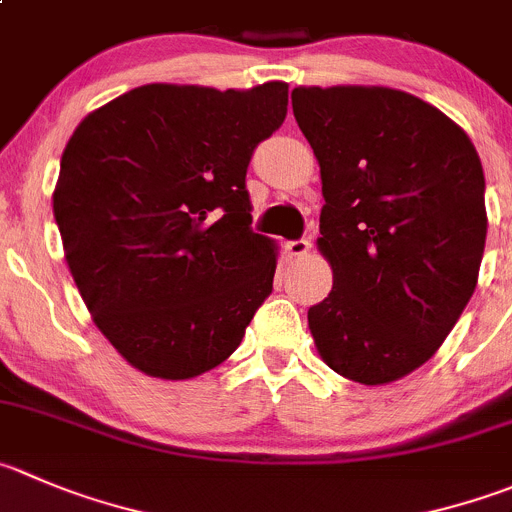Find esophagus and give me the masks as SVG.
Masks as SVG:
<instances>
[{
    "label": "esophagus",
    "instance_id": "1",
    "mask_svg": "<svg viewBox=\"0 0 512 512\" xmlns=\"http://www.w3.org/2000/svg\"><path fill=\"white\" fill-rule=\"evenodd\" d=\"M310 240H295V242H287L285 250L287 255L295 257V260H305L307 255H310Z\"/></svg>",
    "mask_w": 512,
    "mask_h": 512
}]
</instances>
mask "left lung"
I'll return each instance as SVG.
<instances>
[{
  "label": "left lung",
  "instance_id": "left-lung-1",
  "mask_svg": "<svg viewBox=\"0 0 512 512\" xmlns=\"http://www.w3.org/2000/svg\"><path fill=\"white\" fill-rule=\"evenodd\" d=\"M292 112L320 165L317 250L332 290L310 307L337 375L388 385L443 345L478 285L485 177L460 124L390 87H295Z\"/></svg>",
  "mask_w": 512,
  "mask_h": 512
}]
</instances>
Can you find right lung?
Returning a JSON list of instances; mask_svg holds the SVG:
<instances>
[{"label": "right lung", "mask_w": 512, "mask_h": 512, "mask_svg": "<svg viewBox=\"0 0 512 512\" xmlns=\"http://www.w3.org/2000/svg\"><path fill=\"white\" fill-rule=\"evenodd\" d=\"M287 84H145L64 147L54 220L94 325L135 370L190 380L225 362L272 292L277 245L250 230L245 175Z\"/></svg>", "instance_id": "1"}]
</instances>
